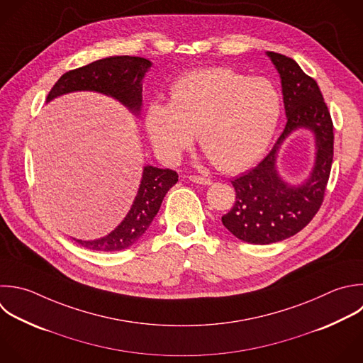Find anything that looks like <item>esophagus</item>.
Instances as JSON below:
<instances>
[{
  "label": "esophagus",
  "mask_w": 363,
  "mask_h": 363,
  "mask_svg": "<svg viewBox=\"0 0 363 363\" xmlns=\"http://www.w3.org/2000/svg\"><path fill=\"white\" fill-rule=\"evenodd\" d=\"M189 179H190L193 183H196V184H203V186H210V184L213 183V180H210V179H207V177H203V176H196V174L190 176Z\"/></svg>",
  "instance_id": "esophagus-1"
}]
</instances>
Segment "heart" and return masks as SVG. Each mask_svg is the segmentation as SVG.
Masks as SVG:
<instances>
[{"label":"heart","mask_w":363,"mask_h":363,"mask_svg":"<svg viewBox=\"0 0 363 363\" xmlns=\"http://www.w3.org/2000/svg\"><path fill=\"white\" fill-rule=\"evenodd\" d=\"M279 115L281 96L267 78L208 68L176 81L170 105H150L145 129L163 160H176L197 132L211 162L221 170L237 172L265 152Z\"/></svg>","instance_id":"b5f03b06"}]
</instances>
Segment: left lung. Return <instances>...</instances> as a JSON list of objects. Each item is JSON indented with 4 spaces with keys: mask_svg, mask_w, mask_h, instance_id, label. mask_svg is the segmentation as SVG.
<instances>
[{
    "mask_svg": "<svg viewBox=\"0 0 363 363\" xmlns=\"http://www.w3.org/2000/svg\"><path fill=\"white\" fill-rule=\"evenodd\" d=\"M267 55L281 78L286 125L271 152L231 182L235 201L221 217L238 240L261 245L282 241L309 224L323 201L333 159V125L318 84L294 60L269 51ZM301 127L314 133L317 156L310 177L291 186L280 179L274 163L281 142Z\"/></svg>",
    "mask_w": 363,
    "mask_h": 363,
    "instance_id": "1",
    "label": "left lung"
}]
</instances>
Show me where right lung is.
Wrapping results in <instances>:
<instances>
[{
    "label": "right lung",
    "instance_id": "add662e5",
    "mask_svg": "<svg viewBox=\"0 0 363 363\" xmlns=\"http://www.w3.org/2000/svg\"><path fill=\"white\" fill-rule=\"evenodd\" d=\"M150 67L152 62L149 60L128 55L95 61L64 74L50 91L47 102L69 92L94 91L118 99L139 115L143 91L142 81ZM177 180L179 176L174 170L145 166L138 194L123 221L102 238L92 241L74 240L94 251H121L133 245L149 228L166 193Z\"/></svg>",
    "mask_w": 363,
    "mask_h": 363
}]
</instances>
